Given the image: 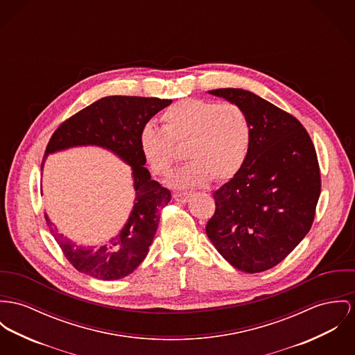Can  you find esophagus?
<instances>
[{
	"mask_svg": "<svg viewBox=\"0 0 355 355\" xmlns=\"http://www.w3.org/2000/svg\"><path fill=\"white\" fill-rule=\"evenodd\" d=\"M191 196V193H188V191H185V193H174V200H177L178 202H187Z\"/></svg>",
	"mask_w": 355,
	"mask_h": 355,
	"instance_id": "esophagus-1",
	"label": "esophagus"
}]
</instances>
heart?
<instances>
[{"label": "heart", "instance_id": "heart-1", "mask_svg": "<svg viewBox=\"0 0 355 355\" xmlns=\"http://www.w3.org/2000/svg\"><path fill=\"white\" fill-rule=\"evenodd\" d=\"M161 119L164 128L144 125L139 143L144 159L158 175H168L182 159L180 147L188 148L191 162L171 177L174 187H202L211 178L223 182L242 168L250 150L251 124L238 104L185 98L168 107Z\"/></svg>", "mask_w": 355, "mask_h": 355}]
</instances>
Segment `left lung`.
<instances>
[{
  "label": "left lung",
  "instance_id": "left-lung-1",
  "mask_svg": "<svg viewBox=\"0 0 355 355\" xmlns=\"http://www.w3.org/2000/svg\"><path fill=\"white\" fill-rule=\"evenodd\" d=\"M209 93L245 110L251 143L242 168L214 193L207 235L235 269L261 273L284 261L312 227L322 188L318 155L291 113L243 89Z\"/></svg>",
  "mask_w": 355,
  "mask_h": 355
}]
</instances>
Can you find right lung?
<instances>
[{"label":"right lung","instance_id":"1","mask_svg":"<svg viewBox=\"0 0 355 355\" xmlns=\"http://www.w3.org/2000/svg\"><path fill=\"white\" fill-rule=\"evenodd\" d=\"M170 104L171 100L157 97H104L63 121L50 139L42 168L49 154L76 146L104 147L132 168L137 191L132 212L123 230L105 245H76L59 234L44 214L56 243L78 272L104 281L120 279L146 258L159 224V211L170 202L171 193L151 180L139 139L150 119Z\"/></svg>","mask_w":355,"mask_h":355}]
</instances>
